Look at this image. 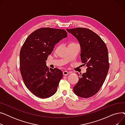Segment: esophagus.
I'll list each match as a JSON object with an SVG mask.
<instances>
[{
	"mask_svg": "<svg viewBox=\"0 0 125 125\" xmlns=\"http://www.w3.org/2000/svg\"><path fill=\"white\" fill-rule=\"evenodd\" d=\"M68 74H69V73L67 71H64L63 72V74L64 76H67V75H68Z\"/></svg>",
	"mask_w": 125,
	"mask_h": 125,
	"instance_id": "1",
	"label": "esophagus"
}]
</instances>
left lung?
<instances>
[{
    "label": "left lung",
    "instance_id": "8db88e82",
    "mask_svg": "<svg viewBox=\"0 0 125 125\" xmlns=\"http://www.w3.org/2000/svg\"><path fill=\"white\" fill-rule=\"evenodd\" d=\"M66 30L79 42L82 62L87 67L86 73L81 75L73 87L74 93L81 97H91L99 91L108 72L107 48L101 37L89 29L77 27Z\"/></svg>",
    "mask_w": 125,
    "mask_h": 125
}]
</instances>
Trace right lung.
<instances>
[{"label": "right lung", "mask_w": 125, "mask_h": 125, "mask_svg": "<svg viewBox=\"0 0 125 125\" xmlns=\"http://www.w3.org/2000/svg\"><path fill=\"white\" fill-rule=\"evenodd\" d=\"M67 36L64 29L43 27L33 32L20 52V70L26 87L35 96L46 98L57 91L63 77L58 68L49 70L45 61L55 44Z\"/></svg>", "instance_id": "obj_1"}]
</instances>
